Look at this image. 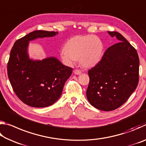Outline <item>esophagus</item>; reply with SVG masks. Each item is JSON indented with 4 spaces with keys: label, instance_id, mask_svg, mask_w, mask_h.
Instances as JSON below:
<instances>
[{
    "label": "esophagus",
    "instance_id": "34e87169",
    "mask_svg": "<svg viewBox=\"0 0 146 146\" xmlns=\"http://www.w3.org/2000/svg\"><path fill=\"white\" fill-rule=\"evenodd\" d=\"M81 73H82V71H81L80 70H75L74 71V73H75V75H80Z\"/></svg>",
    "mask_w": 146,
    "mask_h": 146
}]
</instances>
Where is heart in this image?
<instances>
[{"mask_svg":"<svg viewBox=\"0 0 146 146\" xmlns=\"http://www.w3.org/2000/svg\"><path fill=\"white\" fill-rule=\"evenodd\" d=\"M103 43L97 36L92 35H77L69 39L60 51L62 61L71 66L78 59L84 68H91L100 60Z\"/></svg>","mask_w":146,"mask_h":146,"instance_id":"b5f03b06","label":"heart"}]
</instances>
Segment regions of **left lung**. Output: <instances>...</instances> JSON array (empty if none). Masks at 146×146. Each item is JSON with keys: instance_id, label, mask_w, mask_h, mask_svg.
<instances>
[{"instance_id": "left-lung-1", "label": "left lung", "mask_w": 146, "mask_h": 146, "mask_svg": "<svg viewBox=\"0 0 146 146\" xmlns=\"http://www.w3.org/2000/svg\"><path fill=\"white\" fill-rule=\"evenodd\" d=\"M118 42L106 49L101 60L88 71V100L98 110L109 111L123 104L137 88L139 58L136 49L120 33L108 31Z\"/></svg>"}]
</instances>
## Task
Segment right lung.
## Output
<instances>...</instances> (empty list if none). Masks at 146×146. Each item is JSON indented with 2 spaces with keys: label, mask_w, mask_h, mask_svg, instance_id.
<instances>
[{
  "label": "right lung",
  "mask_w": 146,
  "mask_h": 146,
  "mask_svg": "<svg viewBox=\"0 0 146 146\" xmlns=\"http://www.w3.org/2000/svg\"><path fill=\"white\" fill-rule=\"evenodd\" d=\"M58 32L36 30L17 40L12 48L7 66L12 88L20 100L34 108H44L60 98L73 68L50 57L32 60L27 53L29 41L49 37Z\"/></svg>",
  "instance_id": "1"
}]
</instances>
